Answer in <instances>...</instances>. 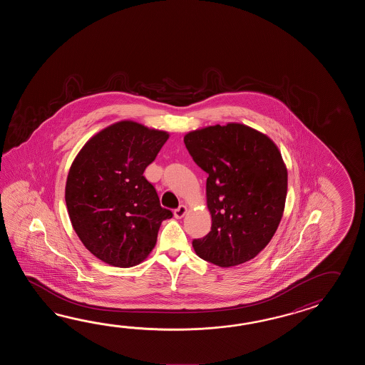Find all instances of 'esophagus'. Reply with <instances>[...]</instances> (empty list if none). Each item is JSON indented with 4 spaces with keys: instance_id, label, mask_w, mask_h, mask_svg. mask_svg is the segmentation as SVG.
<instances>
[{
    "instance_id": "1",
    "label": "esophagus",
    "mask_w": 365,
    "mask_h": 365,
    "mask_svg": "<svg viewBox=\"0 0 365 365\" xmlns=\"http://www.w3.org/2000/svg\"><path fill=\"white\" fill-rule=\"evenodd\" d=\"M186 212H187V207H186L185 205H181L178 209L175 210L173 214H175L176 219H181V217H185Z\"/></svg>"
}]
</instances>
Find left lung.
Here are the masks:
<instances>
[{
  "label": "left lung",
  "mask_w": 365,
  "mask_h": 365,
  "mask_svg": "<svg viewBox=\"0 0 365 365\" xmlns=\"http://www.w3.org/2000/svg\"><path fill=\"white\" fill-rule=\"evenodd\" d=\"M184 142L209 175L212 225L203 239L193 241L194 252L220 267L255 258L272 240L284 211L288 173L279 148L264 133L239 123L192 130Z\"/></svg>",
  "instance_id": "1"
}]
</instances>
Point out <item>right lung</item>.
I'll return each mask as SVG.
<instances>
[{"instance_id":"add662e5","label":"right lung","mask_w":365,"mask_h":365,"mask_svg":"<svg viewBox=\"0 0 365 365\" xmlns=\"http://www.w3.org/2000/svg\"><path fill=\"white\" fill-rule=\"evenodd\" d=\"M168 138V132L123 120L93 135L70 165L65 185L70 222L103 262L116 267L143 262L162 222L172 217L143 176Z\"/></svg>"}]
</instances>
